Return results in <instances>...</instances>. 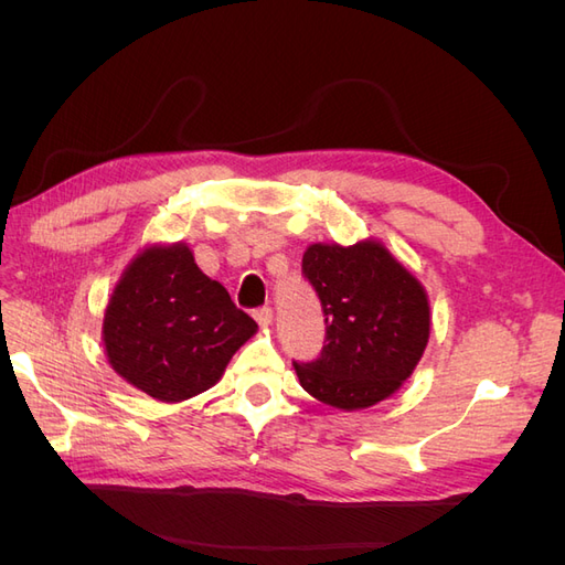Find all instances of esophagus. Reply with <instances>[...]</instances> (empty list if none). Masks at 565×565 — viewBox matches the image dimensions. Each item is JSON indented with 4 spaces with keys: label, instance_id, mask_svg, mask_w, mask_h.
Instances as JSON below:
<instances>
[{
    "label": "esophagus",
    "instance_id": "34e87169",
    "mask_svg": "<svg viewBox=\"0 0 565 565\" xmlns=\"http://www.w3.org/2000/svg\"><path fill=\"white\" fill-rule=\"evenodd\" d=\"M254 320L262 324V328H268V324L273 322V309H268V306H264V309H256L254 311Z\"/></svg>",
    "mask_w": 565,
    "mask_h": 565
}]
</instances>
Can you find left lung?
Instances as JSON below:
<instances>
[{
    "label": "left lung",
    "mask_w": 565,
    "mask_h": 565,
    "mask_svg": "<svg viewBox=\"0 0 565 565\" xmlns=\"http://www.w3.org/2000/svg\"><path fill=\"white\" fill-rule=\"evenodd\" d=\"M301 268L328 324L320 358L295 363L303 391L347 413L393 396L429 344L424 285L372 237L349 247L313 243Z\"/></svg>",
    "instance_id": "obj_1"
}]
</instances>
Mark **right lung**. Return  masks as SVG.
I'll list each match as a JSON object with an SVG mask.
<instances>
[{
    "instance_id": "right-lung-1",
    "label": "right lung",
    "mask_w": 565,
    "mask_h": 565,
    "mask_svg": "<svg viewBox=\"0 0 565 565\" xmlns=\"http://www.w3.org/2000/svg\"><path fill=\"white\" fill-rule=\"evenodd\" d=\"M256 322L198 268L185 243L148 245L117 280L104 316L110 367L162 403L212 388Z\"/></svg>"
}]
</instances>
